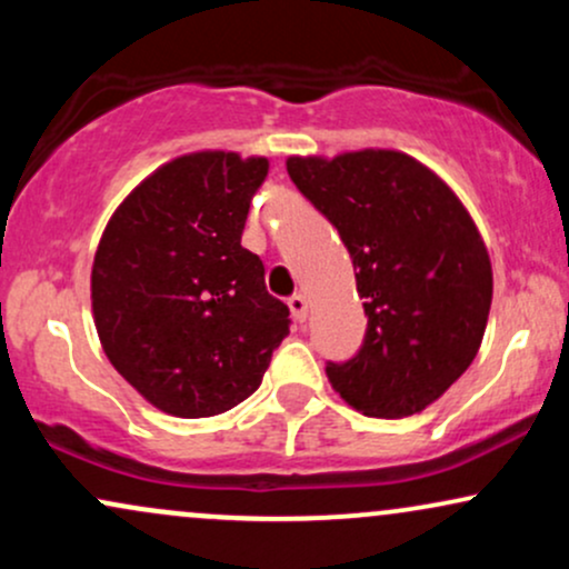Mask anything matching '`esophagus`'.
<instances>
[{"instance_id": "1", "label": "esophagus", "mask_w": 569, "mask_h": 569, "mask_svg": "<svg viewBox=\"0 0 569 569\" xmlns=\"http://www.w3.org/2000/svg\"><path fill=\"white\" fill-rule=\"evenodd\" d=\"M289 307H291V316L297 318L299 323L307 321V310H310V307H307L305 293H293V297L289 299Z\"/></svg>"}]
</instances>
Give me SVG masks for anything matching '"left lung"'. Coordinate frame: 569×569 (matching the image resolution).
I'll use <instances>...</instances> for the list:
<instances>
[{"label":"left lung","mask_w":569,"mask_h":569,"mask_svg":"<svg viewBox=\"0 0 569 569\" xmlns=\"http://www.w3.org/2000/svg\"><path fill=\"white\" fill-rule=\"evenodd\" d=\"M286 171L348 246L369 316L358 356L326 367L331 388L382 420L439 401L473 363L492 305V262L468 208L398 149L291 154Z\"/></svg>","instance_id":"1"}]
</instances>
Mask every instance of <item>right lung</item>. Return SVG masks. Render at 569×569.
<instances>
[{"mask_svg":"<svg viewBox=\"0 0 569 569\" xmlns=\"http://www.w3.org/2000/svg\"><path fill=\"white\" fill-rule=\"evenodd\" d=\"M267 171L259 154H181L133 187L98 240L90 302L101 348L166 415L238 407L289 335V307L240 246Z\"/></svg>","mask_w":569,"mask_h":569,"instance_id":"right-lung-1","label":"right lung"}]
</instances>
